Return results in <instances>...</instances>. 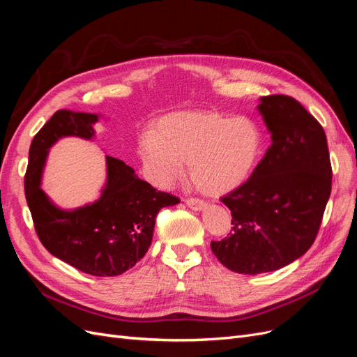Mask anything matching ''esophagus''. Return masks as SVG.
Here are the masks:
<instances>
[{"mask_svg": "<svg viewBox=\"0 0 357 357\" xmlns=\"http://www.w3.org/2000/svg\"><path fill=\"white\" fill-rule=\"evenodd\" d=\"M186 205L189 208H192L193 211H201V210L205 208V202L201 201V199H195V198L186 199Z\"/></svg>", "mask_w": 357, "mask_h": 357, "instance_id": "1", "label": "esophagus"}]
</instances>
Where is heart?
Returning a JSON list of instances; mask_svg holds the SVG:
<instances>
[{
	"label": "heart",
	"mask_w": 357,
	"mask_h": 357,
	"mask_svg": "<svg viewBox=\"0 0 357 357\" xmlns=\"http://www.w3.org/2000/svg\"><path fill=\"white\" fill-rule=\"evenodd\" d=\"M262 132L247 117H229L215 112H176L162 117L155 131L139 138L149 180L168 189L189 174L207 195L219 197L240 188L253 174L262 153Z\"/></svg>",
	"instance_id": "1"
}]
</instances>
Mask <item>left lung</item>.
<instances>
[{
	"mask_svg": "<svg viewBox=\"0 0 357 357\" xmlns=\"http://www.w3.org/2000/svg\"><path fill=\"white\" fill-rule=\"evenodd\" d=\"M271 146L244 185L222 202L232 232L211 241L220 264L256 275L283 268L314 243L332 186L326 134L295 98L262 96L257 105Z\"/></svg>",
	"mask_w": 357,
	"mask_h": 357,
	"instance_id": "1",
	"label": "left lung"
}]
</instances>
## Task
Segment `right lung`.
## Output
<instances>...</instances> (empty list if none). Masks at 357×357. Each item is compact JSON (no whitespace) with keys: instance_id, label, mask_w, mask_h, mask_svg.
Returning a JSON list of instances; mask_svg holds the SVG:
<instances>
[{"instance_id":"1","label":"right lung","mask_w":357,"mask_h":357,"mask_svg":"<svg viewBox=\"0 0 357 357\" xmlns=\"http://www.w3.org/2000/svg\"><path fill=\"white\" fill-rule=\"evenodd\" d=\"M101 114L59 110L29 147L25 197L40 241L47 252L79 271L96 277L121 275L147 253L160 208L180 202L139 178L123 160L105 156L107 178L91 204L63 210L41 189L49 150L61 138L92 139Z\"/></svg>"}]
</instances>
